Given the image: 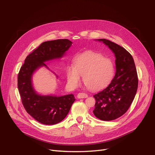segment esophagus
<instances>
[{"label": "esophagus", "instance_id": "1", "mask_svg": "<svg viewBox=\"0 0 155 155\" xmlns=\"http://www.w3.org/2000/svg\"><path fill=\"white\" fill-rule=\"evenodd\" d=\"M77 97L78 98H86L88 97V95L85 93H79Z\"/></svg>", "mask_w": 155, "mask_h": 155}]
</instances>
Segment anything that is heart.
Segmentation results:
<instances>
[{
	"label": "heart",
	"instance_id": "heart-1",
	"mask_svg": "<svg viewBox=\"0 0 155 155\" xmlns=\"http://www.w3.org/2000/svg\"><path fill=\"white\" fill-rule=\"evenodd\" d=\"M114 67L111 59L95 52H87L76 56L74 65L68 64L66 75L70 87L76 88L83 81L91 91H97L105 88L114 76Z\"/></svg>",
	"mask_w": 155,
	"mask_h": 155
}]
</instances>
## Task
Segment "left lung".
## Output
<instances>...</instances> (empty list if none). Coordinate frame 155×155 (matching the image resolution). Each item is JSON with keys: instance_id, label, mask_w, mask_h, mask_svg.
Wrapping results in <instances>:
<instances>
[{"instance_id": "1", "label": "left lung", "mask_w": 155, "mask_h": 155, "mask_svg": "<svg viewBox=\"0 0 155 155\" xmlns=\"http://www.w3.org/2000/svg\"><path fill=\"white\" fill-rule=\"evenodd\" d=\"M102 41L113 51L116 57V74L109 86L94 95V114L101 120L120 118L127 111L138 89V78L132 55L124 47L105 39Z\"/></svg>"}]
</instances>
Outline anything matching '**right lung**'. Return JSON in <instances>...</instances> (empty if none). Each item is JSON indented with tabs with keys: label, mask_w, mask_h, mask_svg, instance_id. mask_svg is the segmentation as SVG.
<instances>
[{
	"label": "right lung",
	"mask_w": 155,
	"mask_h": 155,
	"mask_svg": "<svg viewBox=\"0 0 155 155\" xmlns=\"http://www.w3.org/2000/svg\"><path fill=\"white\" fill-rule=\"evenodd\" d=\"M72 44L67 39L44 42L27 56L18 74L17 87L22 104L28 113L43 124L54 125L61 121L76 99L73 94L39 95L31 85L32 74L42 66L47 67L46 61L63 57Z\"/></svg>",
	"instance_id": "right-lung-1"
}]
</instances>
